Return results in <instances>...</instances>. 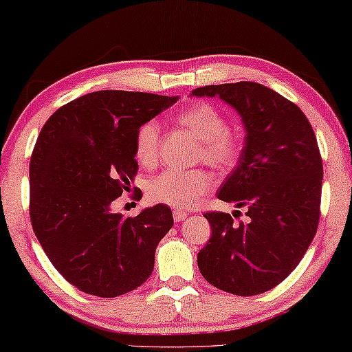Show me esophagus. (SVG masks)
Instances as JSON below:
<instances>
[{
  "label": "esophagus",
  "instance_id": "esophagus-1",
  "mask_svg": "<svg viewBox=\"0 0 352 352\" xmlns=\"http://www.w3.org/2000/svg\"><path fill=\"white\" fill-rule=\"evenodd\" d=\"M187 217H188V214H187V212H184V210H175V212H173V218H175L176 223L184 221Z\"/></svg>",
  "mask_w": 352,
  "mask_h": 352
}]
</instances>
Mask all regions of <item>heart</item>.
Returning a JSON list of instances; mask_svg holds the SVG:
<instances>
[{
  "mask_svg": "<svg viewBox=\"0 0 352 352\" xmlns=\"http://www.w3.org/2000/svg\"><path fill=\"white\" fill-rule=\"evenodd\" d=\"M177 123L203 142L199 159L215 168L226 170L235 164L240 154L237 137L226 129V118L217 107L198 102L177 115ZM135 155L138 162L153 166L159 157V124L148 122L137 132ZM214 186L209 171L168 170L149 182L148 197L154 203L173 206L176 209H192L201 197Z\"/></svg>",
  "mask_w": 352,
  "mask_h": 352,
  "instance_id": "obj_1",
  "label": "heart"
}]
</instances>
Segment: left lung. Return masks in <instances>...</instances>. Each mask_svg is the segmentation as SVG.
<instances>
[{
	"label": "left lung",
	"mask_w": 352,
	"mask_h": 352,
	"mask_svg": "<svg viewBox=\"0 0 352 352\" xmlns=\"http://www.w3.org/2000/svg\"><path fill=\"white\" fill-rule=\"evenodd\" d=\"M192 96H218L245 128L237 165L217 197L246 207L248 221L204 214L212 237L198 252L199 272L232 295L272 290L298 267L318 228L322 162L315 132L301 109L262 84L206 85Z\"/></svg>",
	"instance_id": "8db88e82"
}]
</instances>
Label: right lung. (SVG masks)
<instances>
[{
    "mask_svg": "<svg viewBox=\"0 0 352 352\" xmlns=\"http://www.w3.org/2000/svg\"><path fill=\"white\" fill-rule=\"evenodd\" d=\"M179 96L100 90L51 115L34 146L31 223L51 263L80 292L115 298L140 287L173 226L165 204L137 217L112 203L138 170L137 132Z\"/></svg>",
    "mask_w": 352,
    "mask_h": 352,
    "instance_id": "1",
    "label": "right lung"
}]
</instances>
